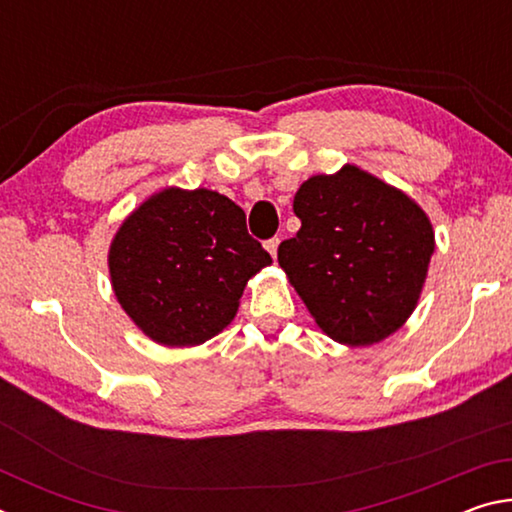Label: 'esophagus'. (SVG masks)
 Instances as JSON below:
<instances>
[{"label": "esophagus", "instance_id": "34e87169", "mask_svg": "<svg viewBox=\"0 0 512 512\" xmlns=\"http://www.w3.org/2000/svg\"><path fill=\"white\" fill-rule=\"evenodd\" d=\"M277 246H280V239H277V237H273V239H268V241H266V244H264V248L268 250V253H271V257H273V259L277 257Z\"/></svg>", "mask_w": 512, "mask_h": 512}]
</instances>
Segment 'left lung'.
I'll list each match as a JSON object with an SVG mask.
<instances>
[{
  "label": "left lung",
  "mask_w": 512,
  "mask_h": 512,
  "mask_svg": "<svg viewBox=\"0 0 512 512\" xmlns=\"http://www.w3.org/2000/svg\"><path fill=\"white\" fill-rule=\"evenodd\" d=\"M293 212L302 225L277 262L323 334L350 348L395 334L418 307L436 248L427 212L357 164L305 180Z\"/></svg>",
  "instance_id": "left-lung-1"
}]
</instances>
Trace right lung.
Listing matches in <instances>:
<instances>
[{"label": "right lung", "instance_id": "1", "mask_svg": "<svg viewBox=\"0 0 512 512\" xmlns=\"http://www.w3.org/2000/svg\"><path fill=\"white\" fill-rule=\"evenodd\" d=\"M268 264L244 210L205 187L155 192L126 216L108 250L121 309L167 348H194L223 332L248 280Z\"/></svg>", "mask_w": 512, "mask_h": 512}]
</instances>
